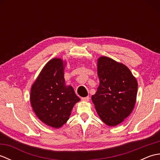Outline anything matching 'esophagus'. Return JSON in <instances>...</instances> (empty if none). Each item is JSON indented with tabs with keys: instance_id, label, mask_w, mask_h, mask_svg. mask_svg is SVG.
Segmentation results:
<instances>
[{
	"instance_id": "1",
	"label": "esophagus",
	"mask_w": 160,
	"mask_h": 160,
	"mask_svg": "<svg viewBox=\"0 0 160 160\" xmlns=\"http://www.w3.org/2000/svg\"><path fill=\"white\" fill-rule=\"evenodd\" d=\"M82 101H84V102H88V101L89 100V97L87 96V97L82 98Z\"/></svg>"
}]
</instances>
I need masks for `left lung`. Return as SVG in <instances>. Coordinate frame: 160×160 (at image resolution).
<instances>
[{
	"mask_svg": "<svg viewBox=\"0 0 160 160\" xmlns=\"http://www.w3.org/2000/svg\"><path fill=\"white\" fill-rule=\"evenodd\" d=\"M100 85L91 96L100 119L115 127L127 118L135 107L138 82L128 68L106 56L98 60Z\"/></svg>",
	"mask_w": 160,
	"mask_h": 160,
	"instance_id": "left-lung-1",
	"label": "left lung"
}]
</instances>
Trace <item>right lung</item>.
<instances>
[{"label":"right lung","mask_w":160,"mask_h":160,"mask_svg":"<svg viewBox=\"0 0 160 160\" xmlns=\"http://www.w3.org/2000/svg\"><path fill=\"white\" fill-rule=\"evenodd\" d=\"M65 62L53 58L43 67L33 84L30 102L34 113L45 124L60 128L69 120L74 104L80 99L64 78Z\"/></svg>","instance_id":"add662e5"}]
</instances>
